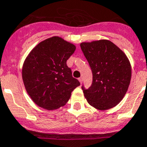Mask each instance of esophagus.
I'll return each mask as SVG.
<instances>
[{
    "label": "esophagus",
    "mask_w": 147,
    "mask_h": 147,
    "mask_svg": "<svg viewBox=\"0 0 147 147\" xmlns=\"http://www.w3.org/2000/svg\"><path fill=\"white\" fill-rule=\"evenodd\" d=\"M78 81H80V83L82 84V81H83V78H82V77L79 78H78Z\"/></svg>",
    "instance_id": "esophagus-1"
}]
</instances>
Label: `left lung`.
I'll list each match as a JSON object with an SVG mask.
<instances>
[{"mask_svg": "<svg viewBox=\"0 0 147 147\" xmlns=\"http://www.w3.org/2000/svg\"><path fill=\"white\" fill-rule=\"evenodd\" d=\"M81 49L92 73L90 87H81L87 102L98 110L113 108L123 99L130 84L131 69L126 55L105 39L81 43Z\"/></svg>", "mask_w": 147, "mask_h": 147, "instance_id": "8db88e82", "label": "left lung"}]
</instances>
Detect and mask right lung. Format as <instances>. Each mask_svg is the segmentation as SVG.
<instances>
[{
    "instance_id": "obj_1",
    "label": "right lung",
    "mask_w": 147,
    "mask_h": 147,
    "mask_svg": "<svg viewBox=\"0 0 147 147\" xmlns=\"http://www.w3.org/2000/svg\"><path fill=\"white\" fill-rule=\"evenodd\" d=\"M75 50L74 45L53 36L39 43L26 58L22 79L28 95L38 106L57 109L66 104L80 85L66 65Z\"/></svg>"
}]
</instances>
